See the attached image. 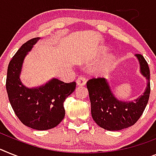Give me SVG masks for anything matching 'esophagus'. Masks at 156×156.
Instances as JSON below:
<instances>
[{"label": "esophagus", "mask_w": 156, "mask_h": 156, "mask_svg": "<svg viewBox=\"0 0 156 156\" xmlns=\"http://www.w3.org/2000/svg\"><path fill=\"white\" fill-rule=\"evenodd\" d=\"M76 83H77V85L78 86H85L86 83V78H83V77H79V78L77 79V81H76Z\"/></svg>", "instance_id": "34e87169"}]
</instances>
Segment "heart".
<instances>
[{"mask_svg": "<svg viewBox=\"0 0 156 156\" xmlns=\"http://www.w3.org/2000/svg\"><path fill=\"white\" fill-rule=\"evenodd\" d=\"M107 52H108V48L106 47H101L93 58L92 62H94L102 58L103 56H105V57H103V58H102L101 60L98 61L96 64H94L92 66L90 71L93 75L96 77H102V76L106 75L108 71L110 70L111 67L114 63L115 56L111 53L107 54ZM105 54L106 56L105 55Z\"/></svg>", "mask_w": 156, "mask_h": 156, "instance_id": "1", "label": "heart"}]
</instances>
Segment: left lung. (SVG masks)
Returning <instances> with one entry per match:
<instances>
[{
    "instance_id": "1",
    "label": "left lung",
    "mask_w": 156,
    "mask_h": 156,
    "mask_svg": "<svg viewBox=\"0 0 156 156\" xmlns=\"http://www.w3.org/2000/svg\"><path fill=\"white\" fill-rule=\"evenodd\" d=\"M135 57L140 64V74L147 80V86L142 95L134 100L118 99L105 78H93L86 83L93 119L105 130L120 131L133 126L147 106L150 95V70L144 56L137 54Z\"/></svg>"
}]
</instances>
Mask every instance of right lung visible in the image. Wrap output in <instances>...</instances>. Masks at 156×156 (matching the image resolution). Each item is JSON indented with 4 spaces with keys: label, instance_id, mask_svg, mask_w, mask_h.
Listing matches in <instances>:
<instances>
[{
    "label": "right lung",
    "instance_id": "add662e5",
    "mask_svg": "<svg viewBox=\"0 0 156 156\" xmlns=\"http://www.w3.org/2000/svg\"><path fill=\"white\" fill-rule=\"evenodd\" d=\"M40 40L37 37L27 41L12 57L8 66L6 90L20 120L31 129L43 131L53 129L63 120V102L75 90L76 83H65L55 78L31 88L22 83L20 74L24 59Z\"/></svg>",
    "mask_w": 156,
    "mask_h": 156
}]
</instances>
